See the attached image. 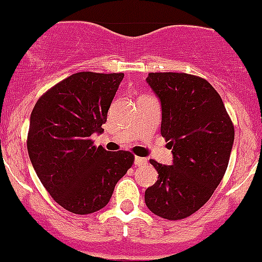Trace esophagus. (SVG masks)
Masks as SVG:
<instances>
[{
    "mask_svg": "<svg viewBox=\"0 0 262 262\" xmlns=\"http://www.w3.org/2000/svg\"><path fill=\"white\" fill-rule=\"evenodd\" d=\"M147 160L145 159V158H141V157H135V165H144L146 164Z\"/></svg>",
    "mask_w": 262,
    "mask_h": 262,
    "instance_id": "obj_1",
    "label": "esophagus"
}]
</instances>
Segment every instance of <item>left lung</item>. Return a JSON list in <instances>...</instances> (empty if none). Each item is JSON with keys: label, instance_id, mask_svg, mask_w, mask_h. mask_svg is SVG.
<instances>
[{"label": "left lung", "instance_id": "left-lung-1", "mask_svg": "<svg viewBox=\"0 0 262 262\" xmlns=\"http://www.w3.org/2000/svg\"><path fill=\"white\" fill-rule=\"evenodd\" d=\"M162 104L160 132L172 149L173 164L150 160L158 181L145 191L151 213L180 220L208 203L222 181L234 127L215 89L185 72H150L146 79Z\"/></svg>", "mask_w": 262, "mask_h": 262}]
</instances>
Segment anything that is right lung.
Segmentation results:
<instances>
[{
    "label": "right lung",
    "mask_w": 262,
    "mask_h": 262,
    "mask_svg": "<svg viewBox=\"0 0 262 262\" xmlns=\"http://www.w3.org/2000/svg\"><path fill=\"white\" fill-rule=\"evenodd\" d=\"M122 79V72H77L44 93L30 115V162L53 200L74 214L104 208L134 164L130 151L110 152L90 139L103 132Z\"/></svg>",
    "instance_id": "obj_1"
}]
</instances>
